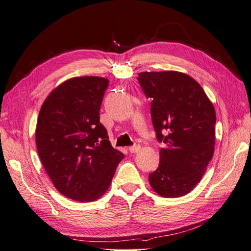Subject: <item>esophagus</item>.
I'll return each instance as SVG.
<instances>
[{
  "mask_svg": "<svg viewBox=\"0 0 251 251\" xmlns=\"http://www.w3.org/2000/svg\"><path fill=\"white\" fill-rule=\"evenodd\" d=\"M128 151H130L131 153H138V151H140V146H134V147H131L130 149H128Z\"/></svg>",
  "mask_w": 251,
  "mask_h": 251,
  "instance_id": "1",
  "label": "esophagus"
}]
</instances>
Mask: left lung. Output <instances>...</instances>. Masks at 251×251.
Listing matches in <instances>:
<instances>
[{"mask_svg":"<svg viewBox=\"0 0 251 251\" xmlns=\"http://www.w3.org/2000/svg\"><path fill=\"white\" fill-rule=\"evenodd\" d=\"M138 80L151 100V121L159 151L158 169L149 175L151 188L163 198H178L199 183L214 156L216 111L204 90L178 71L140 72Z\"/></svg>","mask_w":251,"mask_h":251,"instance_id":"left-lung-1","label":"left lung"}]
</instances>
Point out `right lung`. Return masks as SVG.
<instances>
[{
  "instance_id": "obj_1",
  "label": "right lung",
  "mask_w": 251,
  "mask_h": 251,
  "mask_svg": "<svg viewBox=\"0 0 251 251\" xmlns=\"http://www.w3.org/2000/svg\"><path fill=\"white\" fill-rule=\"evenodd\" d=\"M109 79L79 76L65 80L43 102L35 128L42 164L53 185L67 198L93 202L108 191L125 158L113 149L100 123Z\"/></svg>"
}]
</instances>
